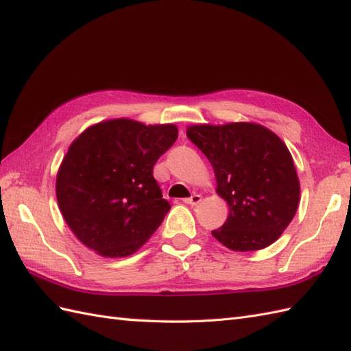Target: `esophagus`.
<instances>
[{
    "label": "esophagus",
    "instance_id": "34e87169",
    "mask_svg": "<svg viewBox=\"0 0 351 351\" xmlns=\"http://www.w3.org/2000/svg\"><path fill=\"white\" fill-rule=\"evenodd\" d=\"M184 202L186 203V205H191V206H194V205H199V203L202 202V195H200V194H193L191 197L185 199Z\"/></svg>",
    "mask_w": 351,
    "mask_h": 351
}]
</instances>
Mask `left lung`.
Listing matches in <instances>:
<instances>
[{
	"label": "left lung",
	"mask_w": 351,
	"mask_h": 351,
	"mask_svg": "<svg viewBox=\"0 0 351 351\" xmlns=\"http://www.w3.org/2000/svg\"><path fill=\"white\" fill-rule=\"evenodd\" d=\"M186 137L213 165L217 193L229 205L214 238L233 251L262 250L278 239L300 195L295 162L281 138L254 122L191 125Z\"/></svg>",
	"instance_id": "left-lung-1"
}]
</instances>
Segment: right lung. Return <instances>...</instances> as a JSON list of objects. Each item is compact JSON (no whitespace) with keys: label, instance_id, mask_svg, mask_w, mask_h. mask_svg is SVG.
<instances>
[{"label":"right lung","instance_id":"obj_1","mask_svg":"<svg viewBox=\"0 0 351 351\" xmlns=\"http://www.w3.org/2000/svg\"><path fill=\"white\" fill-rule=\"evenodd\" d=\"M176 138L173 124L121 118L73 141L56 175V199L84 245L103 257H127L151 238L170 209L154 165Z\"/></svg>","mask_w":351,"mask_h":351}]
</instances>
